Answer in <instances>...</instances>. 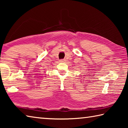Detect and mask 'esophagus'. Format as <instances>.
<instances>
[{"label": "esophagus", "instance_id": "1", "mask_svg": "<svg viewBox=\"0 0 128 128\" xmlns=\"http://www.w3.org/2000/svg\"><path fill=\"white\" fill-rule=\"evenodd\" d=\"M66 62V60L65 59H61V60H60V62Z\"/></svg>", "mask_w": 128, "mask_h": 128}]
</instances>
